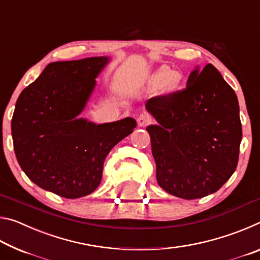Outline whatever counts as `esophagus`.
Wrapping results in <instances>:
<instances>
[{"label":"esophagus","instance_id":"esophagus-1","mask_svg":"<svg viewBox=\"0 0 260 260\" xmlns=\"http://www.w3.org/2000/svg\"><path fill=\"white\" fill-rule=\"evenodd\" d=\"M151 122V118L150 116H148L146 113H142L140 114L138 117V125L140 127H146L147 125H149Z\"/></svg>","mask_w":260,"mask_h":260}]
</instances>
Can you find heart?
I'll return each mask as SVG.
<instances>
[{
	"mask_svg": "<svg viewBox=\"0 0 260 260\" xmlns=\"http://www.w3.org/2000/svg\"><path fill=\"white\" fill-rule=\"evenodd\" d=\"M164 78V86L167 88V89H174V88H177L179 86L180 81H181V77H180V74L177 73V72H167V70L164 69L161 70V71L159 72V74H158V77H159L160 79Z\"/></svg>",
	"mask_w": 260,
	"mask_h": 260,
	"instance_id": "obj_1",
	"label": "heart"
}]
</instances>
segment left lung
<instances>
[{
  "label": "left lung",
  "mask_w": 260,
  "mask_h": 260,
  "mask_svg": "<svg viewBox=\"0 0 260 260\" xmlns=\"http://www.w3.org/2000/svg\"><path fill=\"white\" fill-rule=\"evenodd\" d=\"M157 125L147 127L159 186L184 200L221 188L237 166L242 140L235 91L212 64L197 67L184 89L146 103Z\"/></svg>",
  "instance_id": "left-lung-1"
}]
</instances>
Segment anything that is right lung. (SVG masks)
<instances>
[{
  "instance_id": "1",
  "label": "right lung",
  "mask_w": 260,
  "mask_h": 260,
  "mask_svg": "<svg viewBox=\"0 0 260 260\" xmlns=\"http://www.w3.org/2000/svg\"><path fill=\"white\" fill-rule=\"evenodd\" d=\"M109 60L48 64L17 100L11 120L17 160L45 190L65 199L89 195L102 180L105 157L136 127L131 117L99 125L78 118Z\"/></svg>"
}]
</instances>
